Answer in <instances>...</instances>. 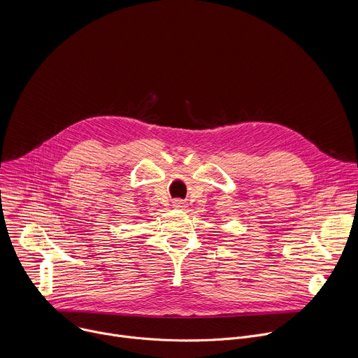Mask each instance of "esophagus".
I'll list each match as a JSON object with an SVG mask.
<instances>
[{
  "label": "esophagus",
  "mask_w": 358,
  "mask_h": 358,
  "mask_svg": "<svg viewBox=\"0 0 358 358\" xmlns=\"http://www.w3.org/2000/svg\"><path fill=\"white\" fill-rule=\"evenodd\" d=\"M173 207L177 210H182L185 207V202L182 199H174L173 201Z\"/></svg>",
  "instance_id": "1"
}]
</instances>
